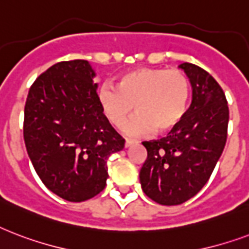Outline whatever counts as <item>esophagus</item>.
Masks as SVG:
<instances>
[{"mask_svg": "<svg viewBox=\"0 0 249 249\" xmlns=\"http://www.w3.org/2000/svg\"><path fill=\"white\" fill-rule=\"evenodd\" d=\"M135 142H136L135 140H130V139H126V142H124V145H126V148H128V146L134 145Z\"/></svg>", "mask_w": 249, "mask_h": 249, "instance_id": "obj_1", "label": "esophagus"}]
</instances>
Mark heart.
<instances>
[{
  "mask_svg": "<svg viewBox=\"0 0 249 249\" xmlns=\"http://www.w3.org/2000/svg\"><path fill=\"white\" fill-rule=\"evenodd\" d=\"M191 86L182 71L142 67L123 74L117 87L104 83L97 100L105 118L117 128L138 114L124 127L131 136L166 134L179 126L187 114Z\"/></svg>",
  "mask_w": 249,
  "mask_h": 249,
  "instance_id": "heart-1",
  "label": "heart"
}]
</instances>
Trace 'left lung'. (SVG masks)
<instances>
[{"mask_svg": "<svg viewBox=\"0 0 249 249\" xmlns=\"http://www.w3.org/2000/svg\"><path fill=\"white\" fill-rule=\"evenodd\" d=\"M192 103L169 136L144 142L148 157L140 169L144 194L161 205H178L207 184L227 139L229 107L215 79L201 67L182 63Z\"/></svg>", "mask_w": 249, "mask_h": 249, "instance_id": "1", "label": "left lung"}]
</instances>
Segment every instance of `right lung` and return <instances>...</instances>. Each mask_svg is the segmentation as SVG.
Segmentation results:
<instances>
[{
    "label": "right lung",
    "instance_id": "add662e5",
    "mask_svg": "<svg viewBox=\"0 0 249 249\" xmlns=\"http://www.w3.org/2000/svg\"><path fill=\"white\" fill-rule=\"evenodd\" d=\"M94 76L84 59L55 63L35 80L24 107L31 162L48 190L72 203L105 188L107 160L124 146L100 107Z\"/></svg>",
    "mask_w": 249,
    "mask_h": 249
}]
</instances>
